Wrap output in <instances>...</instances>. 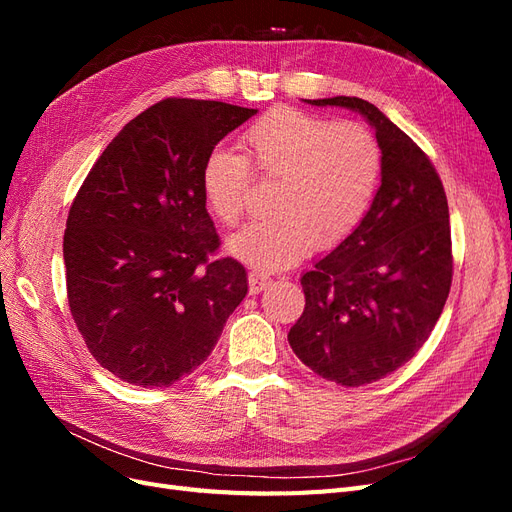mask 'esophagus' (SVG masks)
I'll return each instance as SVG.
<instances>
[{"label":"esophagus","instance_id":"1","mask_svg":"<svg viewBox=\"0 0 512 512\" xmlns=\"http://www.w3.org/2000/svg\"><path fill=\"white\" fill-rule=\"evenodd\" d=\"M247 284H250V294H258L267 286H271V277L260 271H250V275H247Z\"/></svg>","mask_w":512,"mask_h":512}]
</instances>
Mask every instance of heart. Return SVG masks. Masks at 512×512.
I'll return each instance as SVG.
<instances>
[{"label": "heart", "mask_w": 512, "mask_h": 512, "mask_svg": "<svg viewBox=\"0 0 512 512\" xmlns=\"http://www.w3.org/2000/svg\"><path fill=\"white\" fill-rule=\"evenodd\" d=\"M243 147L247 158L224 147L211 149L200 190L215 220L237 226L252 168L260 177L277 179L271 194L275 215L228 241L230 254L252 267L284 269L314 243H342L363 224L378 196L384 151L365 123H335L299 108H273L243 132Z\"/></svg>", "instance_id": "1"}]
</instances>
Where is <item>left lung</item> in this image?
<instances>
[{
  "instance_id": "1",
  "label": "left lung",
  "mask_w": 512,
  "mask_h": 512,
  "mask_svg": "<svg viewBox=\"0 0 512 512\" xmlns=\"http://www.w3.org/2000/svg\"><path fill=\"white\" fill-rule=\"evenodd\" d=\"M309 104L361 113L382 145L384 173L363 224L303 273L305 309L288 342L314 374L363 386L408 363L436 327L453 282L448 203L427 153L374 104Z\"/></svg>"
}]
</instances>
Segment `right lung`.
<instances>
[{
	"label": "right lung",
	"mask_w": 512,
	"mask_h": 512,
	"mask_svg": "<svg viewBox=\"0 0 512 512\" xmlns=\"http://www.w3.org/2000/svg\"><path fill=\"white\" fill-rule=\"evenodd\" d=\"M215 100L166 98L123 126L68 213L70 314L94 359L158 389L207 361L247 294L200 190L207 153L256 115Z\"/></svg>",
	"instance_id": "1"
}]
</instances>
